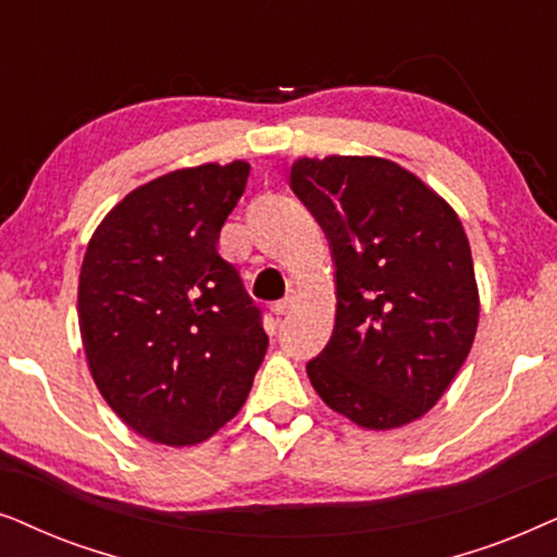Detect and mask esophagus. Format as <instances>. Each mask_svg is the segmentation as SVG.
Masks as SVG:
<instances>
[{
  "label": "esophagus",
  "instance_id": "obj_1",
  "mask_svg": "<svg viewBox=\"0 0 557 557\" xmlns=\"http://www.w3.org/2000/svg\"><path fill=\"white\" fill-rule=\"evenodd\" d=\"M295 308V295H287V298L285 300H280V302H274V313H277V315H287V313H290V310Z\"/></svg>",
  "mask_w": 557,
  "mask_h": 557
}]
</instances>
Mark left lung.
Wrapping results in <instances>:
<instances>
[{
    "label": "left lung",
    "instance_id": "1",
    "mask_svg": "<svg viewBox=\"0 0 557 557\" xmlns=\"http://www.w3.org/2000/svg\"><path fill=\"white\" fill-rule=\"evenodd\" d=\"M336 264V325L308 361L313 389L356 425L425 414L471 351L479 290L456 211L384 158L331 154L290 168Z\"/></svg>",
    "mask_w": 557,
    "mask_h": 557
}]
</instances>
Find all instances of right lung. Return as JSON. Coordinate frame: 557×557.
I'll list each match as a JSON object with an SVG mask.
<instances>
[{"mask_svg": "<svg viewBox=\"0 0 557 557\" xmlns=\"http://www.w3.org/2000/svg\"><path fill=\"white\" fill-rule=\"evenodd\" d=\"M247 177L244 160L154 177L88 242L78 280L88 369L111 410L152 443L211 438L247 403L267 354L262 310L216 247Z\"/></svg>", "mask_w": 557, "mask_h": 557, "instance_id": "right-lung-1", "label": "right lung"}]
</instances>
